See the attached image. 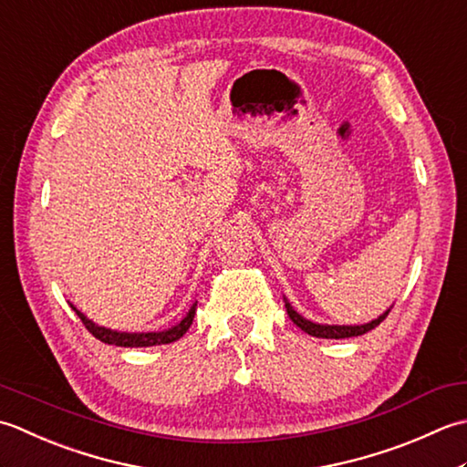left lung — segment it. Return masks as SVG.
<instances>
[{
	"instance_id": "1",
	"label": "left lung",
	"mask_w": 467,
	"mask_h": 467,
	"mask_svg": "<svg viewBox=\"0 0 467 467\" xmlns=\"http://www.w3.org/2000/svg\"><path fill=\"white\" fill-rule=\"evenodd\" d=\"M284 302H286V312L290 320L296 325L298 328H302L304 332H308L310 337H317V338H350V337H360L365 335V332L373 330L375 327H379L380 322H383L387 318V314L391 312V308L385 310L380 317H377L375 320L367 322V325H318V322H312L308 318H304L302 314H298L296 310L292 308V304L288 302V298H284Z\"/></svg>"
}]
</instances>
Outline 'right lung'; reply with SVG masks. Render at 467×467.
<instances>
[{"mask_svg":"<svg viewBox=\"0 0 467 467\" xmlns=\"http://www.w3.org/2000/svg\"><path fill=\"white\" fill-rule=\"evenodd\" d=\"M72 310L78 314V318L82 320V325L88 328L90 335L94 338L102 340L104 345H114V347H130V348H139V347H157V345H169V342H175L181 337L185 335L192 327L193 317H195V308L197 302H193V306L189 308V312L183 317V320L177 322L175 327L165 328V330H157V332H120V330H112L107 327H100L97 322H92L88 317L70 304Z\"/></svg>","mask_w":467,"mask_h":467,"instance_id":"1","label":"right lung"}]
</instances>
